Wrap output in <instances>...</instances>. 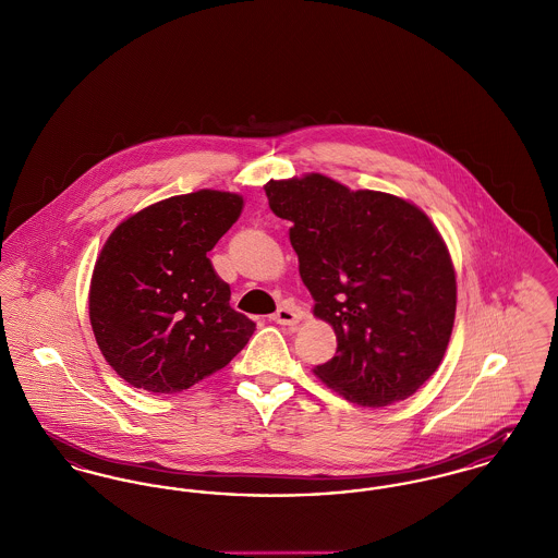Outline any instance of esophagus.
I'll return each instance as SVG.
<instances>
[{
    "label": "esophagus",
    "instance_id": "34e87169",
    "mask_svg": "<svg viewBox=\"0 0 558 558\" xmlns=\"http://www.w3.org/2000/svg\"><path fill=\"white\" fill-rule=\"evenodd\" d=\"M275 324L279 326H296L302 319V311L296 306H290V304H283L277 308V313L270 317Z\"/></svg>",
    "mask_w": 558,
    "mask_h": 558
}]
</instances>
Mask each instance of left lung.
<instances>
[{"instance_id": "8db88e82", "label": "left lung", "mask_w": 558, "mask_h": 558, "mask_svg": "<svg viewBox=\"0 0 558 558\" xmlns=\"http://www.w3.org/2000/svg\"><path fill=\"white\" fill-rule=\"evenodd\" d=\"M313 313L335 328L336 355L315 374L342 398L378 409L438 371L454 324V268L440 232L409 201L349 190L311 173L268 182Z\"/></svg>"}]
</instances>
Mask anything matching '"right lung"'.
Here are the masks:
<instances>
[{
	"label": "right lung",
	"mask_w": 558,
	"mask_h": 558,
	"mask_svg": "<svg viewBox=\"0 0 558 558\" xmlns=\"http://www.w3.org/2000/svg\"><path fill=\"white\" fill-rule=\"evenodd\" d=\"M239 194L171 196L120 223L95 264L88 313L97 344L129 385L175 393L223 368L256 324L230 306L207 252L236 222Z\"/></svg>",
	"instance_id": "obj_1"
}]
</instances>
